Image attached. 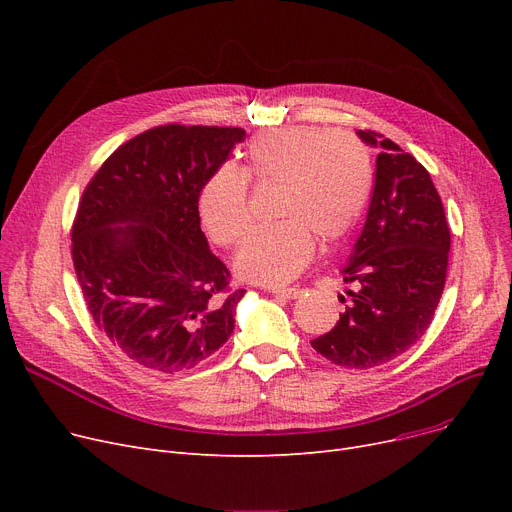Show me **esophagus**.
<instances>
[{"label": "esophagus", "instance_id": "esophagus-1", "mask_svg": "<svg viewBox=\"0 0 512 512\" xmlns=\"http://www.w3.org/2000/svg\"><path fill=\"white\" fill-rule=\"evenodd\" d=\"M267 290L276 294V297H282V299H299L303 294V288H297V286H292V288H267Z\"/></svg>", "mask_w": 512, "mask_h": 512}]
</instances>
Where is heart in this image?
Masks as SVG:
<instances>
[{
    "label": "heart",
    "instance_id": "1",
    "mask_svg": "<svg viewBox=\"0 0 512 512\" xmlns=\"http://www.w3.org/2000/svg\"><path fill=\"white\" fill-rule=\"evenodd\" d=\"M278 186L272 226L255 228L234 255L238 278L280 286L297 278L313 257L315 236L336 242L351 232L367 205L373 166L353 132L317 126L265 130L249 143L247 164H222L203 182L197 211L203 230L220 247L247 232L249 191Z\"/></svg>",
    "mask_w": 512,
    "mask_h": 512
}]
</instances>
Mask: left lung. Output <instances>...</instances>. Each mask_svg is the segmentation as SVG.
Listing matches in <instances>:
<instances>
[{"mask_svg": "<svg viewBox=\"0 0 512 512\" xmlns=\"http://www.w3.org/2000/svg\"><path fill=\"white\" fill-rule=\"evenodd\" d=\"M359 137L380 149L367 222L344 267L346 311L311 346L348 369L388 363L429 328L446 284L450 228L432 176L394 141L373 130ZM346 303L344 299H340Z\"/></svg>", "mask_w": 512, "mask_h": 512, "instance_id": "left-lung-1", "label": "left lung"}]
</instances>
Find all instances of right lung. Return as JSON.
Returning a JSON list of instances; mask_svg holds the SVG:
<instances>
[{
	"mask_svg": "<svg viewBox=\"0 0 512 512\" xmlns=\"http://www.w3.org/2000/svg\"><path fill=\"white\" fill-rule=\"evenodd\" d=\"M247 132L164 124L120 145L87 184L72 224L83 299L118 351L145 369L199 365L230 338L245 290L209 251L197 197Z\"/></svg>",
	"mask_w": 512,
	"mask_h": 512,
	"instance_id": "obj_1",
	"label": "right lung"
}]
</instances>
